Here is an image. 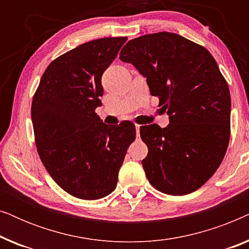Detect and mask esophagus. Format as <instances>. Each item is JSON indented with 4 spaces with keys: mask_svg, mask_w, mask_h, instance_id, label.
Returning a JSON list of instances; mask_svg holds the SVG:
<instances>
[{
    "mask_svg": "<svg viewBox=\"0 0 249 249\" xmlns=\"http://www.w3.org/2000/svg\"><path fill=\"white\" fill-rule=\"evenodd\" d=\"M139 129H141V125L139 124H136V134H137V137H139Z\"/></svg>",
    "mask_w": 249,
    "mask_h": 249,
    "instance_id": "1",
    "label": "esophagus"
}]
</instances>
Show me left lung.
Wrapping results in <instances>:
<instances>
[{"instance_id": "obj_1", "label": "left lung", "mask_w": 249, "mask_h": 249, "mask_svg": "<svg viewBox=\"0 0 249 249\" xmlns=\"http://www.w3.org/2000/svg\"><path fill=\"white\" fill-rule=\"evenodd\" d=\"M146 78L170 124L142 125L151 185L169 195L200 188L219 168L230 139L231 100L216 61L205 47L162 32L131 39L120 52Z\"/></svg>"}]
</instances>
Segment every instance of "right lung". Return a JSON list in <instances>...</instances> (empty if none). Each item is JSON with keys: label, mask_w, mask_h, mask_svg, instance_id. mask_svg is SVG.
<instances>
[{"label": "right lung", "mask_w": 249, "mask_h": 249, "mask_svg": "<svg viewBox=\"0 0 249 249\" xmlns=\"http://www.w3.org/2000/svg\"><path fill=\"white\" fill-rule=\"evenodd\" d=\"M127 37L90 40L56 57L32 103L37 152L54 181L80 199H100L117 187L135 124H105L95 113L103 96L102 74Z\"/></svg>", "instance_id": "1"}]
</instances>
